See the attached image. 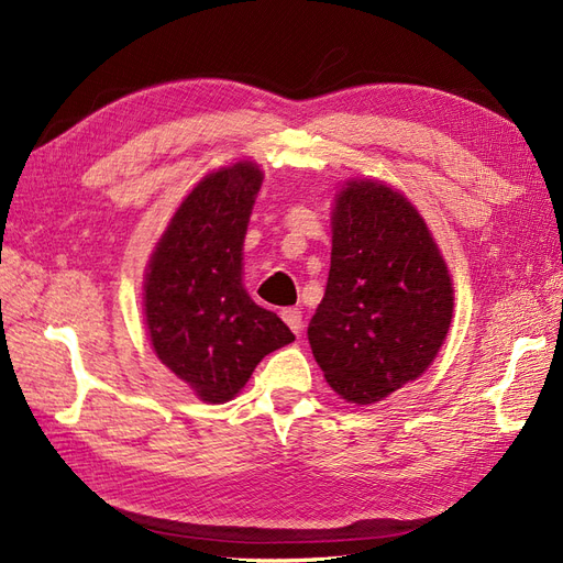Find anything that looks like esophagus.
Here are the masks:
<instances>
[{"label":"esophagus","instance_id":"obj_1","mask_svg":"<svg viewBox=\"0 0 563 563\" xmlns=\"http://www.w3.org/2000/svg\"><path fill=\"white\" fill-rule=\"evenodd\" d=\"M280 316H283L285 323L290 325V330H292L295 334H299V332H301V328H303V320H301V311H299V309H295V307H290V309H283V311H280Z\"/></svg>","mask_w":563,"mask_h":563}]
</instances>
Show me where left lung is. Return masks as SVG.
I'll return each instance as SVG.
<instances>
[{"label": "left lung", "instance_id": "8db88e82", "mask_svg": "<svg viewBox=\"0 0 563 563\" xmlns=\"http://www.w3.org/2000/svg\"><path fill=\"white\" fill-rule=\"evenodd\" d=\"M453 318V283L420 212L373 179L334 200L325 297L309 323L330 387L367 406L420 377Z\"/></svg>", "mask_w": 563, "mask_h": 563}]
</instances>
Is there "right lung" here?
Wrapping results in <instances>:
<instances>
[{
	"mask_svg": "<svg viewBox=\"0 0 563 563\" xmlns=\"http://www.w3.org/2000/svg\"><path fill=\"white\" fill-rule=\"evenodd\" d=\"M262 179L247 159L207 174L172 217L143 283L157 358L207 404L231 400L266 353L295 342L243 287V243Z\"/></svg>",
	"mask_w": 563,
	"mask_h": 563,
	"instance_id": "1",
	"label": "right lung"
}]
</instances>
